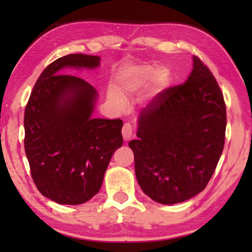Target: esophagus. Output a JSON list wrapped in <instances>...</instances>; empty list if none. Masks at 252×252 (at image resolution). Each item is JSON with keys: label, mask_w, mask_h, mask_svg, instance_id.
I'll use <instances>...</instances> for the list:
<instances>
[{"label": "esophagus", "mask_w": 252, "mask_h": 252, "mask_svg": "<svg viewBox=\"0 0 252 252\" xmlns=\"http://www.w3.org/2000/svg\"><path fill=\"white\" fill-rule=\"evenodd\" d=\"M132 133H133V126H132V125L129 122L125 123V125H123V126H122L123 139H125L126 141V140H129L132 136Z\"/></svg>", "instance_id": "obj_1"}]
</instances>
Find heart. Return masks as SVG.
Here are the masks:
<instances>
[{"instance_id": "b5f03b06", "label": "heart", "mask_w": 252, "mask_h": 252, "mask_svg": "<svg viewBox=\"0 0 252 252\" xmlns=\"http://www.w3.org/2000/svg\"><path fill=\"white\" fill-rule=\"evenodd\" d=\"M152 73H153V69L151 66L143 65V66L135 67V69L132 70V72L130 73V79L126 81V83L120 85L122 93L129 92L132 85H134L136 83L144 82V81L150 79ZM167 82H168V74L165 73L164 71H157L155 74V83L157 87H159V88L164 87V85L167 84ZM110 99L113 102V103H116L118 105L122 104V99L117 94V93H111Z\"/></svg>"}]
</instances>
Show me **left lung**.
I'll list each match as a JSON object with an SVG mask.
<instances>
[{
    "mask_svg": "<svg viewBox=\"0 0 252 252\" xmlns=\"http://www.w3.org/2000/svg\"><path fill=\"white\" fill-rule=\"evenodd\" d=\"M227 110L211 71L198 57L185 83L153 97L139 117L135 176L162 204L183 202L207 187L224 147Z\"/></svg>",
    "mask_w": 252,
    "mask_h": 252,
    "instance_id": "left-lung-1",
    "label": "left lung"
}]
</instances>
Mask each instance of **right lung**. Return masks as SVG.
Here are the masks:
<instances>
[{
    "instance_id": "add662e5",
    "label": "right lung",
    "mask_w": 252,
    "mask_h": 252,
    "mask_svg": "<svg viewBox=\"0 0 252 252\" xmlns=\"http://www.w3.org/2000/svg\"><path fill=\"white\" fill-rule=\"evenodd\" d=\"M100 58L69 54L34 84L24 112V149L37 190L60 204H81L99 192L111 157L122 146L120 119H93L96 91L64 67L99 65Z\"/></svg>"
}]
</instances>
